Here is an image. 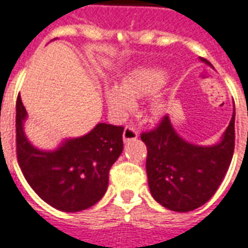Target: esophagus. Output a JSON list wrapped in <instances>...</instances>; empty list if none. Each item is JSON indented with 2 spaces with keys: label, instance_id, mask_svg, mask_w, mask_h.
<instances>
[{
  "label": "esophagus",
  "instance_id": "1",
  "mask_svg": "<svg viewBox=\"0 0 248 248\" xmlns=\"http://www.w3.org/2000/svg\"><path fill=\"white\" fill-rule=\"evenodd\" d=\"M139 138V131L132 126H127L124 131V141L128 142L131 140H136Z\"/></svg>",
  "mask_w": 248,
  "mask_h": 248
}]
</instances>
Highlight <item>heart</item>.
Returning <instances> with one entry per match:
<instances>
[{
  "label": "heart",
  "instance_id": "obj_1",
  "mask_svg": "<svg viewBox=\"0 0 248 248\" xmlns=\"http://www.w3.org/2000/svg\"><path fill=\"white\" fill-rule=\"evenodd\" d=\"M168 74L164 68L152 66L141 67L130 72L122 80L120 88L109 86L106 90L108 109L113 117L124 120L135 109V99L155 94L166 85ZM166 109V103L160 98L153 104L154 113H162Z\"/></svg>",
  "mask_w": 248,
  "mask_h": 248
}]
</instances>
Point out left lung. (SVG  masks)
<instances>
[{
	"instance_id": "left-lung-1",
	"label": "left lung",
	"mask_w": 248,
	"mask_h": 248,
	"mask_svg": "<svg viewBox=\"0 0 248 248\" xmlns=\"http://www.w3.org/2000/svg\"><path fill=\"white\" fill-rule=\"evenodd\" d=\"M200 60L213 67L205 58ZM234 117L233 110L220 141L208 146L181 138L168 116L155 130L141 134L148 149L149 190L156 202L170 210L186 213L210 200L232 162Z\"/></svg>"
}]
</instances>
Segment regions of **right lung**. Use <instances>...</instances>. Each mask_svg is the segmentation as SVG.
I'll return each instance as SVG.
<instances>
[{
  "label": "right lung",
  "instance_id": "add662e5",
  "mask_svg": "<svg viewBox=\"0 0 248 248\" xmlns=\"http://www.w3.org/2000/svg\"><path fill=\"white\" fill-rule=\"evenodd\" d=\"M28 113L16 102V152L25 180L47 204L66 213L90 208L108 188L110 167L124 150L122 126L98 124L80 138L65 139L53 150L34 146L24 131Z\"/></svg>",
  "mask_w": 248,
  "mask_h": 248
}]
</instances>
